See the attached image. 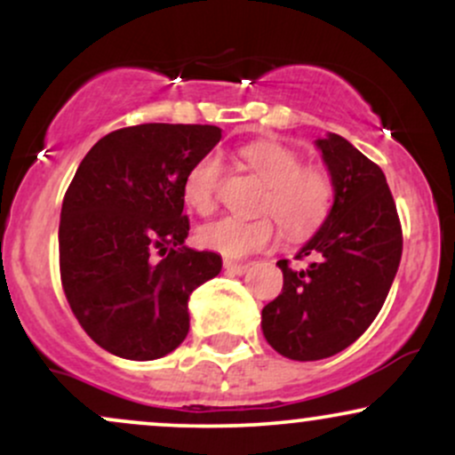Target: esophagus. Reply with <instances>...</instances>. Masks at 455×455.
<instances>
[{"label": "esophagus", "mask_w": 455, "mask_h": 455, "mask_svg": "<svg viewBox=\"0 0 455 455\" xmlns=\"http://www.w3.org/2000/svg\"><path fill=\"white\" fill-rule=\"evenodd\" d=\"M224 269L231 271V274L242 275L250 269V263H235V260H224Z\"/></svg>", "instance_id": "34e87169"}]
</instances>
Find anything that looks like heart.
Returning a JSON list of instances; mask_svg holds the SVG:
<instances>
[{"instance_id":"1","label":"heart","mask_w":455,"mask_h":455,"mask_svg":"<svg viewBox=\"0 0 455 455\" xmlns=\"http://www.w3.org/2000/svg\"><path fill=\"white\" fill-rule=\"evenodd\" d=\"M242 158L265 186L259 212L269 216L257 220L222 218L198 231V242L228 259H242L269 248L278 237V224L291 239H306L316 233L333 207L331 177L318 166H304L295 149L280 143H252L242 149ZM224 177L218 154L195 162L184 181V198L201 216L216 210Z\"/></svg>"}]
</instances>
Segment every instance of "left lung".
Masks as SVG:
<instances>
[{
	"mask_svg": "<svg viewBox=\"0 0 455 455\" xmlns=\"http://www.w3.org/2000/svg\"><path fill=\"white\" fill-rule=\"evenodd\" d=\"M333 207L295 259L278 260L282 293L263 307V333L284 357L316 362L344 351L372 325L402 257V227L383 171L340 134L316 140Z\"/></svg>",
	"mask_w": 455,
	"mask_h": 455,
	"instance_id": "left-lung-1",
	"label": "left lung"
}]
</instances>
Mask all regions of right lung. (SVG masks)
Masks as SVG:
<instances>
[{"instance_id": "1", "label": "right lung", "mask_w": 455, "mask_h": 455, "mask_svg": "<svg viewBox=\"0 0 455 455\" xmlns=\"http://www.w3.org/2000/svg\"><path fill=\"white\" fill-rule=\"evenodd\" d=\"M220 139L218 126L140 124L102 137L78 164L61 205L60 274L104 351L149 362L188 336V297L222 259L184 245V181Z\"/></svg>"}]
</instances>
